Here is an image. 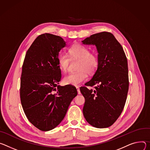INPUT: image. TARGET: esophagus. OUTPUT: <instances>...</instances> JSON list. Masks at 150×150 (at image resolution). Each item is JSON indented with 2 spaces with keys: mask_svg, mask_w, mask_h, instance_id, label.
I'll return each mask as SVG.
<instances>
[{
  "mask_svg": "<svg viewBox=\"0 0 150 150\" xmlns=\"http://www.w3.org/2000/svg\"><path fill=\"white\" fill-rule=\"evenodd\" d=\"M76 89H77V92H78V94L80 95L81 93H80V88L79 86H77L76 87Z\"/></svg>",
  "mask_w": 150,
  "mask_h": 150,
  "instance_id": "obj_1",
  "label": "esophagus"
}]
</instances>
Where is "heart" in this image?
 Segmentation results:
<instances>
[{
  "instance_id": "heart-1",
  "label": "heart",
  "mask_w": 150,
  "mask_h": 150,
  "mask_svg": "<svg viewBox=\"0 0 150 150\" xmlns=\"http://www.w3.org/2000/svg\"><path fill=\"white\" fill-rule=\"evenodd\" d=\"M69 55H59L58 64L60 69L63 72L68 71L71 58L73 59H79L78 69L80 71L66 75L63 79V81L66 85L78 86L88 79V72L93 73L96 70L98 64V57L95 54L89 52L88 47L80 44L72 46L69 49Z\"/></svg>"
}]
</instances>
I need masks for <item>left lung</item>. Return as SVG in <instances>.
<instances>
[{
    "label": "left lung",
    "mask_w": 150,
    "mask_h": 150,
    "mask_svg": "<svg viewBox=\"0 0 150 150\" xmlns=\"http://www.w3.org/2000/svg\"><path fill=\"white\" fill-rule=\"evenodd\" d=\"M81 42L95 45L98 54L97 70L85 83L97 86L93 89L80 88L85 99L83 113L91 126L108 127L119 118L126 103L129 89L127 60L122 45L111 33H96Z\"/></svg>",
    "instance_id": "8db88e82"
}]
</instances>
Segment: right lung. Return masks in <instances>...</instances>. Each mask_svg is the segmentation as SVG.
Listing matches in <instances>:
<instances>
[{
    "mask_svg": "<svg viewBox=\"0 0 150 150\" xmlns=\"http://www.w3.org/2000/svg\"><path fill=\"white\" fill-rule=\"evenodd\" d=\"M66 46L58 36L41 35L28 49L23 62L21 105L28 120L42 131L51 130L62 122L77 95L73 86L58 85L61 78L58 55Z\"/></svg>",
    "mask_w": 150,
    "mask_h": 150,
    "instance_id": "add662e5",
    "label": "right lung"
}]
</instances>
